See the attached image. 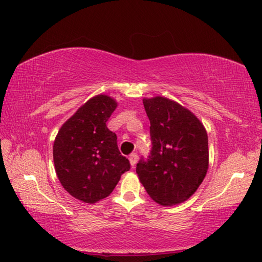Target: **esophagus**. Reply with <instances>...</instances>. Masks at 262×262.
<instances>
[{"label": "esophagus", "mask_w": 262, "mask_h": 262, "mask_svg": "<svg viewBox=\"0 0 262 262\" xmlns=\"http://www.w3.org/2000/svg\"><path fill=\"white\" fill-rule=\"evenodd\" d=\"M137 159H138V157H137L136 153H132V154L129 155V162H130L133 168H134V166H135V164H136V162H137Z\"/></svg>", "instance_id": "34e87169"}]
</instances>
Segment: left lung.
Returning a JSON list of instances; mask_svg holds the SVG:
<instances>
[{
  "instance_id": "1",
  "label": "left lung",
  "mask_w": 262,
  "mask_h": 262,
  "mask_svg": "<svg viewBox=\"0 0 262 262\" xmlns=\"http://www.w3.org/2000/svg\"><path fill=\"white\" fill-rule=\"evenodd\" d=\"M151 122L152 147L136 172L155 202L172 206L197 190L208 170V136L202 122L188 109L171 100H143Z\"/></svg>"
}]
</instances>
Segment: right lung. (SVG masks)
Wrapping results in <instances>:
<instances>
[{
  "label": "right lung",
  "instance_id": "right-lung-1",
  "mask_svg": "<svg viewBox=\"0 0 262 262\" xmlns=\"http://www.w3.org/2000/svg\"><path fill=\"white\" fill-rule=\"evenodd\" d=\"M117 107L107 96L89 100L60 127L55 138V170L64 189L82 202L93 204L108 197L122 173L130 169L122 157L117 135L107 121Z\"/></svg>",
  "mask_w": 262,
  "mask_h": 262
}]
</instances>
